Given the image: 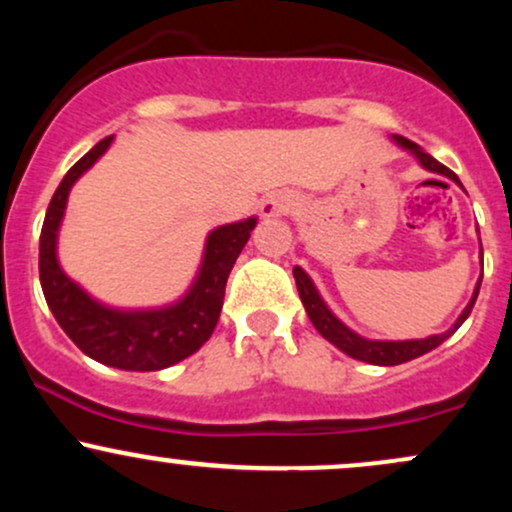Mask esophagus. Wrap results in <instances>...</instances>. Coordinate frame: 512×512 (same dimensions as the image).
Masks as SVG:
<instances>
[{
  "label": "esophagus",
  "instance_id": "obj_1",
  "mask_svg": "<svg viewBox=\"0 0 512 512\" xmlns=\"http://www.w3.org/2000/svg\"><path fill=\"white\" fill-rule=\"evenodd\" d=\"M298 199L289 195V192H276V195H269L262 202V216L272 219V216H284L289 214L291 209H296Z\"/></svg>",
  "mask_w": 512,
  "mask_h": 512
}]
</instances>
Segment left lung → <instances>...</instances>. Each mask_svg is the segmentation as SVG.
Segmentation results:
<instances>
[{"mask_svg": "<svg viewBox=\"0 0 512 512\" xmlns=\"http://www.w3.org/2000/svg\"><path fill=\"white\" fill-rule=\"evenodd\" d=\"M395 139L399 142V146H404V149L411 151V154L419 158V163L426 170H431V173H440V175H445V178L460 182L457 180V175L452 173L448 166L438 163L436 158H433L431 154H426L421 146H416L414 142H409V139H404V137H395ZM293 276H296V286H298V293H301L305 313H308L310 322L315 325V330L320 332L327 342H332L337 349H342L346 356L358 358V361L373 363V366H397V363L411 361V358H416V356H424L426 351L436 349V346L443 344L445 339H448L464 320H467L469 313H472L474 301H477L479 286H481V279H479L472 301H469L467 308L462 310V315L457 317V322L452 325V330L443 332V334H433V337H428V339H409V342H370V339H363V337H358L356 332H351L349 327L342 325V322H339L337 317L330 313V308H327L325 301L320 298V293H317L313 281H310V276L305 274L301 267H293Z\"/></svg>", "mask_w": 512, "mask_h": 512, "instance_id": "1", "label": "left lung"}]
</instances>
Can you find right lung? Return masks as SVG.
Masks as SVG:
<instances>
[{"label":"right lung","mask_w":512,"mask_h":512,"mask_svg":"<svg viewBox=\"0 0 512 512\" xmlns=\"http://www.w3.org/2000/svg\"><path fill=\"white\" fill-rule=\"evenodd\" d=\"M113 144L105 137L69 168L50 199L40 231V286L52 315L67 337L93 361L122 370H161L202 346L219 322L226 281L257 219L228 223L209 233L195 284L180 303L161 310H113L93 301L62 272L57 262V231L69 190Z\"/></svg>","instance_id":"right-lung-1"}]
</instances>
